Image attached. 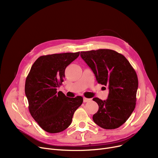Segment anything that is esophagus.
I'll return each mask as SVG.
<instances>
[{"label": "esophagus", "instance_id": "obj_1", "mask_svg": "<svg viewBox=\"0 0 158 158\" xmlns=\"http://www.w3.org/2000/svg\"><path fill=\"white\" fill-rule=\"evenodd\" d=\"M91 101L90 98H86V97H84V98H83V101H84V102H89V101Z\"/></svg>", "mask_w": 158, "mask_h": 158}]
</instances>
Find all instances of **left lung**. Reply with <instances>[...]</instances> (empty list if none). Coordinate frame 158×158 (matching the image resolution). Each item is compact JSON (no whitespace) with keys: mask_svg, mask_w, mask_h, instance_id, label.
I'll list each match as a JSON object with an SVG mask.
<instances>
[{"mask_svg":"<svg viewBox=\"0 0 158 158\" xmlns=\"http://www.w3.org/2000/svg\"><path fill=\"white\" fill-rule=\"evenodd\" d=\"M81 57L95 74L98 83L108 87L106 101L95 97L98 105L94 122L106 129L120 127L134 111L138 80L135 69L122 54L110 49L81 52Z\"/></svg>","mask_w":158,"mask_h":158,"instance_id":"left-lung-1","label":"left lung"}]
</instances>
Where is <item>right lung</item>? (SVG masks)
I'll return each mask as SVG.
<instances>
[{"instance_id":"right-lung-1","label":"right lung","mask_w":158,"mask_h":158,"mask_svg":"<svg viewBox=\"0 0 158 158\" xmlns=\"http://www.w3.org/2000/svg\"><path fill=\"white\" fill-rule=\"evenodd\" d=\"M80 52L54 54L38 57L26 78L25 93L29 112L38 125L49 133L63 131L72 122L74 112L83 102L81 96L66 97L57 91L69 64Z\"/></svg>"}]
</instances>
